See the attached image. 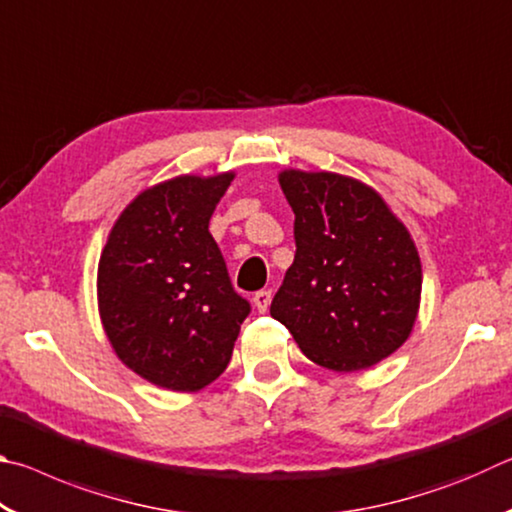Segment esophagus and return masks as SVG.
<instances>
[{"instance_id": "obj_1", "label": "esophagus", "mask_w": 512, "mask_h": 512, "mask_svg": "<svg viewBox=\"0 0 512 512\" xmlns=\"http://www.w3.org/2000/svg\"><path fill=\"white\" fill-rule=\"evenodd\" d=\"M271 291H266V289H262V291H257L255 296H253V302H255V309L259 311V314H264V311L268 309V305H271Z\"/></svg>"}]
</instances>
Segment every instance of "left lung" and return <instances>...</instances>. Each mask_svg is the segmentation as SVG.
<instances>
[{
    "mask_svg": "<svg viewBox=\"0 0 512 512\" xmlns=\"http://www.w3.org/2000/svg\"><path fill=\"white\" fill-rule=\"evenodd\" d=\"M296 257L271 302L318 366L357 372L409 339L422 266L406 225L375 189L332 171L284 169Z\"/></svg>",
    "mask_w": 512,
    "mask_h": 512,
    "instance_id": "obj_1",
    "label": "left lung"
}]
</instances>
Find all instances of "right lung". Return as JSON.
Listing matches in <instances>:
<instances>
[{"mask_svg": "<svg viewBox=\"0 0 512 512\" xmlns=\"http://www.w3.org/2000/svg\"><path fill=\"white\" fill-rule=\"evenodd\" d=\"M232 180V171L176 176L144 189L119 214L99 259V316L112 350L167 391L212 384L250 314L210 235Z\"/></svg>", "mask_w": 512, "mask_h": 512, "instance_id": "add662e5", "label": "right lung"}]
</instances>
